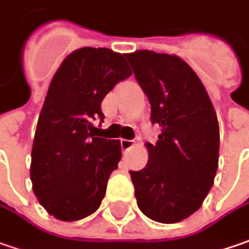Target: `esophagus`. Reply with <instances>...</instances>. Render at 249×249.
<instances>
[{
  "instance_id": "obj_1",
  "label": "esophagus",
  "mask_w": 249,
  "mask_h": 249,
  "mask_svg": "<svg viewBox=\"0 0 249 249\" xmlns=\"http://www.w3.org/2000/svg\"><path fill=\"white\" fill-rule=\"evenodd\" d=\"M134 146V141H128V139H121V149L123 152L126 153L131 147Z\"/></svg>"
}]
</instances>
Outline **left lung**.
Returning <instances> with one entry per match:
<instances>
[{
    "instance_id": "left-lung-1",
    "label": "left lung",
    "mask_w": 249,
    "mask_h": 249,
    "mask_svg": "<svg viewBox=\"0 0 249 249\" xmlns=\"http://www.w3.org/2000/svg\"><path fill=\"white\" fill-rule=\"evenodd\" d=\"M161 132L145 143V168L129 171L138 208L159 223H177L202 206L219 166V123L198 75L177 55L138 50L125 54Z\"/></svg>"
}]
</instances>
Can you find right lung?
Returning <instances> with one entry per match:
<instances>
[{
	"label": "right lung",
	"mask_w": 249,
	"mask_h": 249,
	"mask_svg": "<svg viewBox=\"0 0 249 249\" xmlns=\"http://www.w3.org/2000/svg\"><path fill=\"white\" fill-rule=\"evenodd\" d=\"M131 73L125 54L83 47L53 76L36 126L30 179L40 205L55 219L75 222L99 209L123 155L120 141L94 136L92 123L103 121L106 94Z\"/></svg>",
	"instance_id": "right-lung-1"
}]
</instances>
